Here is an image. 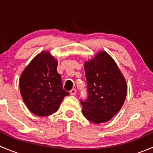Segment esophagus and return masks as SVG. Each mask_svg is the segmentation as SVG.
I'll return each instance as SVG.
<instances>
[{
  "label": "esophagus",
  "mask_w": 153,
  "mask_h": 153,
  "mask_svg": "<svg viewBox=\"0 0 153 153\" xmlns=\"http://www.w3.org/2000/svg\"><path fill=\"white\" fill-rule=\"evenodd\" d=\"M70 94L72 95H75V94H76V90H75V89H72V90L70 91Z\"/></svg>",
  "instance_id": "34e87169"
}]
</instances>
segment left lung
Here are the masks:
<instances>
[{"mask_svg": "<svg viewBox=\"0 0 153 153\" xmlns=\"http://www.w3.org/2000/svg\"><path fill=\"white\" fill-rule=\"evenodd\" d=\"M89 96L81 101L82 113L95 123L107 122L124 104L127 84L113 58L99 51L93 58L84 63Z\"/></svg>", "mask_w": 153, "mask_h": 153, "instance_id": "obj_1", "label": "left lung"}]
</instances>
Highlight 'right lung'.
Instances as JSON below:
<instances>
[{
  "label": "right lung",
  "instance_id": "obj_1",
  "mask_svg": "<svg viewBox=\"0 0 153 153\" xmlns=\"http://www.w3.org/2000/svg\"><path fill=\"white\" fill-rule=\"evenodd\" d=\"M58 61L49 51H42L31 61L21 73L19 87L24 104L38 116L56 112L64 97L69 93L63 89L57 72Z\"/></svg>",
  "mask_w": 153,
  "mask_h": 153
}]
</instances>
